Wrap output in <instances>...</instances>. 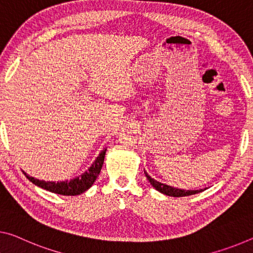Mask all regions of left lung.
Listing matches in <instances>:
<instances>
[{
  "instance_id": "8db88e82",
  "label": "left lung",
  "mask_w": 253,
  "mask_h": 253,
  "mask_svg": "<svg viewBox=\"0 0 253 253\" xmlns=\"http://www.w3.org/2000/svg\"><path fill=\"white\" fill-rule=\"evenodd\" d=\"M145 175L146 177L148 178L149 183L154 186L155 189L157 190L163 194H166V196H169V197H185V196H191V194H196V193H199L201 191H204L203 189L200 190H183V189H177V188H173V186L170 185H167L164 183H161V182H158L156 180H154L153 177L148 175V173L145 170Z\"/></svg>"
}]
</instances>
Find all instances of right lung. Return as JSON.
<instances>
[{"label":"right lung","instance_id":"right-lung-1","mask_svg":"<svg viewBox=\"0 0 253 253\" xmlns=\"http://www.w3.org/2000/svg\"><path fill=\"white\" fill-rule=\"evenodd\" d=\"M105 154H106V148H104L100 151L98 157L95 159L91 166L89 167L88 170L81 174V175L77 176L70 181H60V182H49V181H42L35 178L33 176H29L26 174V177L28 178L30 182H33L35 185L40 186V188L47 190L49 192L62 194V196H78V194L84 193V191L90 188V186L95 183L96 178L98 177L100 169H102L104 164Z\"/></svg>","mask_w":253,"mask_h":253}]
</instances>
